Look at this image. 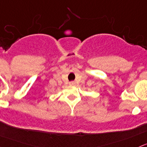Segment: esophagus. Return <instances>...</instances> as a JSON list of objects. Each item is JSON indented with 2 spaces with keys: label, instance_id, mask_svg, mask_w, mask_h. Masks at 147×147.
I'll use <instances>...</instances> for the list:
<instances>
[{
  "label": "esophagus",
  "instance_id": "34e87169",
  "mask_svg": "<svg viewBox=\"0 0 147 147\" xmlns=\"http://www.w3.org/2000/svg\"><path fill=\"white\" fill-rule=\"evenodd\" d=\"M69 84L70 85H72V86H74V85H75V81H71V82H69Z\"/></svg>",
  "mask_w": 147,
  "mask_h": 147
}]
</instances>
